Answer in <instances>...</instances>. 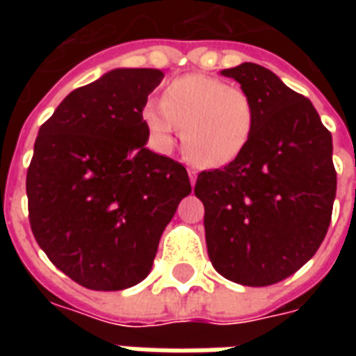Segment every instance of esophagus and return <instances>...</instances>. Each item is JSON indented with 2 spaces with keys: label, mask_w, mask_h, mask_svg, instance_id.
<instances>
[{
  "label": "esophagus",
  "mask_w": 356,
  "mask_h": 356,
  "mask_svg": "<svg viewBox=\"0 0 356 356\" xmlns=\"http://www.w3.org/2000/svg\"><path fill=\"white\" fill-rule=\"evenodd\" d=\"M188 175H190V184L195 186V181H197V170H195V168H188Z\"/></svg>",
  "instance_id": "obj_1"
}]
</instances>
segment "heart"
<instances>
[{
	"mask_svg": "<svg viewBox=\"0 0 356 356\" xmlns=\"http://www.w3.org/2000/svg\"><path fill=\"white\" fill-rule=\"evenodd\" d=\"M142 118L159 147L170 149L183 127L184 151L201 166L222 168L245 149L254 108L242 88L211 75L190 74L166 86L162 103H145Z\"/></svg>",
	"mask_w": 356,
	"mask_h": 356,
	"instance_id": "obj_1",
	"label": "heart"
}]
</instances>
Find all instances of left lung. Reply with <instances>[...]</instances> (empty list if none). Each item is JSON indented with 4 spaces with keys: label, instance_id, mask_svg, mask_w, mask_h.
I'll use <instances>...</instances> for the list:
<instances>
[{
    "label": "left lung",
    "instance_id": "left-lung-1",
    "mask_svg": "<svg viewBox=\"0 0 356 356\" xmlns=\"http://www.w3.org/2000/svg\"><path fill=\"white\" fill-rule=\"evenodd\" d=\"M220 74L251 97L254 125L236 161L197 177L207 251L229 281L270 286L307 264L325 238L337 195L332 136L314 105L264 66Z\"/></svg>",
    "mask_w": 356,
    "mask_h": 356
}]
</instances>
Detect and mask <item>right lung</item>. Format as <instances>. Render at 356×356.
Instances as JSON below:
<instances>
[{
    "label": "right lung",
    "instance_id": "obj_1",
    "mask_svg": "<svg viewBox=\"0 0 356 356\" xmlns=\"http://www.w3.org/2000/svg\"><path fill=\"white\" fill-rule=\"evenodd\" d=\"M156 68H116L70 92L38 131L27 170L36 242L81 286L114 292L149 275L164 229L192 192L183 164L145 147Z\"/></svg>",
    "mask_w": 356,
    "mask_h": 356
}]
</instances>
